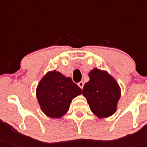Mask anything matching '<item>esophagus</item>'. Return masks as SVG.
Masks as SVG:
<instances>
[{
    "mask_svg": "<svg viewBox=\"0 0 147 147\" xmlns=\"http://www.w3.org/2000/svg\"><path fill=\"white\" fill-rule=\"evenodd\" d=\"M78 86H79V87H80L81 89H82L83 87H84V82H83L82 81H81V82H78Z\"/></svg>",
    "mask_w": 147,
    "mask_h": 147,
    "instance_id": "1",
    "label": "esophagus"
}]
</instances>
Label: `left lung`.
I'll use <instances>...</instances> for the list:
<instances>
[{"mask_svg": "<svg viewBox=\"0 0 147 147\" xmlns=\"http://www.w3.org/2000/svg\"><path fill=\"white\" fill-rule=\"evenodd\" d=\"M90 81L84 85L82 94L92 112L99 118L107 117L117 110L120 98V88L107 72L94 69L90 72Z\"/></svg>", "mask_w": 147, "mask_h": 147, "instance_id": "obj_1", "label": "left lung"}]
</instances>
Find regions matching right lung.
<instances>
[{"label": "right lung", "instance_id": "right-lung-1", "mask_svg": "<svg viewBox=\"0 0 147 147\" xmlns=\"http://www.w3.org/2000/svg\"><path fill=\"white\" fill-rule=\"evenodd\" d=\"M82 93V89L55 70L47 72L38 84L37 98L41 109L51 118H60L69 109L74 97Z\"/></svg>", "mask_w": 147, "mask_h": 147}]
</instances>
